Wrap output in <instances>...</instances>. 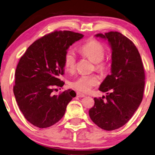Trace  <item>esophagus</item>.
I'll use <instances>...</instances> for the list:
<instances>
[{"label":"esophagus","instance_id":"1","mask_svg":"<svg viewBox=\"0 0 155 155\" xmlns=\"http://www.w3.org/2000/svg\"><path fill=\"white\" fill-rule=\"evenodd\" d=\"M77 97H84L85 95L81 94V93H80V92H77Z\"/></svg>","mask_w":155,"mask_h":155}]
</instances>
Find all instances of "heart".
I'll return each instance as SVG.
<instances>
[{
	"instance_id": "heart-1",
	"label": "heart",
	"mask_w": 155,
	"mask_h": 155,
	"mask_svg": "<svg viewBox=\"0 0 155 155\" xmlns=\"http://www.w3.org/2000/svg\"><path fill=\"white\" fill-rule=\"evenodd\" d=\"M79 52L94 63L95 70L100 73L107 70L108 65L104 60L105 49L101 43L97 40L92 39L83 44L79 48ZM76 54L72 49H69L64 55V66L68 72H72L75 69ZM99 83V78L96 74L81 75L70 83V86L78 92L87 93Z\"/></svg>"
}]
</instances>
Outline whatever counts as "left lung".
Masks as SVG:
<instances>
[{"mask_svg":"<svg viewBox=\"0 0 155 155\" xmlns=\"http://www.w3.org/2000/svg\"><path fill=\"white\" fill-rule=\"evenodd\" d=\"M95 36L106 39L111 46V74L99 88L107 95L94 98L89 115L101 129L114 130L124 126L141 104L145 86L143 65L136 46L122 34L110 31Z\"/></svg>","mask_w":155,"mask_h":155,"instance_id":"1","label":"left lung"}]
</instances>
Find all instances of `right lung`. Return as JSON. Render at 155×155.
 <instances>
[{
  "instance_id": "1",
  "label": "right lung",
  "mask_w": 155,
  "mask_h": 155,
  "mask_svg": "<svg viewBox=\"0 0 155 155\" xmlns=\"http://www.w3.org/2000/svg\"><path fill=\"white\" fill-rule=\"evenodd\" d=\"M83 35L71 31H55L31 44L21 56L15 72L13 91L19 109L28 121L39 128L50 127L65 114L74 90L53 95L64 82V55Z\"/></svg>"
}]
</instances>
